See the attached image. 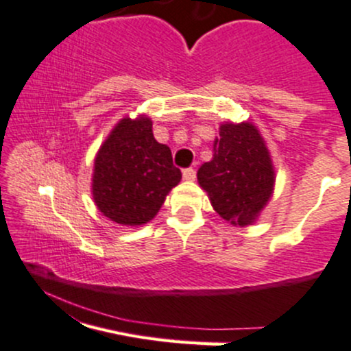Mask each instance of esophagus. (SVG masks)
<instances>
[{"label":"esophagus","instance_id":"1","mask_svg":"<svg viewBox=\"0 0 351 351\" xmlns=\"http://www.w3.org/2000/svg\"><path fill=\"white\" fill-rule=\"evenodd\" d=\"M182 177H184V180H194V179H196V171H194L193 167L184 169Z\"/></svg>","mask_w":351,"mask_h":351}]
</instances>
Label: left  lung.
<instances>
[{
	"label": "left lung",
	"instance_id": "8db88e82",
	"mask_svg": "<svg viewBox=\"0 0 351 351\" xmlns=\"http://www.w3.org/2000/svg\"><path fill=\"white\" fill-rule=\"evenodd\" d=\"M213 208L231 225H250L270 199L274 169L263 138L250 123L219 128L211 162L197 171Z\"/></svg>",
	"mask_w": 351,
	"mask_h": 351
}]
</instances>
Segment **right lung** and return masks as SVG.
<instances>
[{"instance_id": "right-lung-1", "label": "right lung", "mask_w": 351, "mask_h": 351, "mask_svg": "<svg viewBox=\"0 0 351 351\" xmlns=\"http://www.w3.org/2000/svg\"><path fill=\"white\" fill-rule=\"evenodd\" d=\"M180 177L171 149L154 138L149 118H123L97 152L93 196L111 221L138 226L157 215Z\"/></svg>"}]
</instances>
